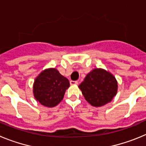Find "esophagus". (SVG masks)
I'll return each mask as SVG.
<instances>
[{
	"mask_svg": "<svg viewBox=\"0 0 146 146\" xmlns=\"http://www.w3.org/2000/svg\"><path fill=\"white\" fill-rule=\"evenodd\" d=\"M70 84L72 85V86H73V85H77V84H78V82H77V81L71 80L70 81Z\"/></svg>",
	"mask_w": 146,
	"mask_h": 146,
	"instance_id": "esophagus-1",
	"label": "esophagus"
}]
</instances>
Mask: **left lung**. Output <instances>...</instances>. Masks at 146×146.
<instances>
[{
  "instance_id": "1",
  "label": "left lung",
  "mask_w": 146,
  "mask_h": 146,
  "mask_svg": "<svg viewBox=\"0 0 146 146\" xmlns=\"http://www.w3.org/2000/svg\"><path fill=\"white\" fill-rule=\"evenodd\" d=\"M78 87L89 104L102 107L110 102L117 94L118 82L110 72L96 68L87 74Z\"/></svg>"
}]
</instances>
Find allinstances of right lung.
Listing matches in <instances>:
<instances>
[{
	"instance_id": "right-lung-1",
	"label": "right lung",
	"mask_w": 146,
	"mask_h": 146,
	"mask_svg": "<svg viewBox=\"0 0 146 146\" xmlns=\"http://www.w3.org/2000/svg\"><path fill=\"white\" fill-rule=\"evenodd\" d=\"M69 86V80L61 75L58 69L48 68L35 78L33 96L36 101L44 107L53 108L62 101Z\"/></svg>"
}]
</instances>
